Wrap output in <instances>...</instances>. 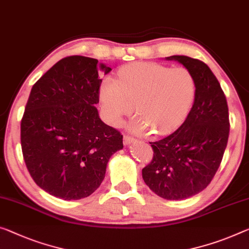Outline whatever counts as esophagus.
Wrapping results in <instances>:
<instances>
[{
	"mask_svg": "<svg viewBox=\"0 0 249 249\" xmlns=\"http://www.w3.org/2000/svg\"><path fill=\"white\" fill-rule=\"evenodd\" d=\"M124 140L125 143L129 144V143H131V142H135V141H136L137 139H135V138L131 137V136H129V135H124Z\"/></svg>",
	"mask_w": 249,
	"mask_h": 249,
	"instance_id": "1",
	"label": "esophagus"
}]
</instances>
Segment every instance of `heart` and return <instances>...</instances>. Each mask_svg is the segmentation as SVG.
<instances>
[{
  "mask_svg": "<svg viewBox=\"0 0 249 249\" xmlns=\"http://www.w3.org/2000/svg\"><path fill=\"white\" fill-rule=\"evenodd\" d=\"M119 81L102 80L99 99L107 121L120 125L133 111L138 116L130 129L157 135L173 131L185 120L196 97V80L188 69L170 68L156 62H138L122 67Z\"/></svg>",
  "mask_w": 249,
  "mask_h": 249,
  "instance_id": "obj_1",
  "label": "heart"
}]
</instances>
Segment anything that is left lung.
<instances>
[{"label": "left lung", "mask_w": 249, "mask_h": 249, "mask_svg": "<svg viewBox=\"0 0 249 249\" xmlns=\"http://www.w3.org/2000/svg\"><path fill=\"white\" fill-rule=\"evenodd\" d=\"M181 63L196 80V97L186 120L155 142L151 162L142 169L146 185L159 197L181 200L199 194L213 180L229 136L224 91L207 64L186 55L166 58Z\"/></svg>", "instance_id": "1"}]
</instances>
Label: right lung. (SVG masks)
I'll list each match as a JSON object with an SVG mask.
<instances>
[{"label":"right lung","instance_id":"1","mask_svg":"<svg viewBox=\"0 0 249 249\" xmlns=\"http://www.w3.org/2000/svg\"><path fill=\"white\" fill-rule=\"evenodd\" d=\"M111 68L97 59L67 56L34 83L21 120L23 158L40 188L64 200L93 194L107 163L124 148L122 135L99 118L95 105Z\"/></svg>","mask_w":249,"mask_h":249}]
</instances>
